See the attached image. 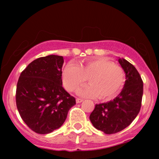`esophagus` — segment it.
Masks as SVG:
<instances>
[{"instance_id": "obj_1", "label": "esophagus", "mask_w": 159, "mask_h": 159, "mask_svg": "<svg viewBox=\"0 0 159 159\" xmlns=\"http://www.w3.org/2000/svg\"><path fill=\"white\" fill-rule=\"evenodd\" d=\"M84 101L83 98H76V102L77 103H81L82 102Z\"/></svg>"}]
</instances>
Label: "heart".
I'll list each match as a JSON object with an SVG mask.
<instances>
[{"label": "heart", "instance_id": "heart-1", "mask_svg": "<svg viewBox=\"0 0 159 159\" xmlns=\"http://www.w3.org/2000/svg\"><path fill=\"white\" fill-rule=\"evenodd\" d=\"M88 78L90 84L78 90L81 96L110 99L114 97L124 82V72L121 67L104 58H97L78 65L69 62L62 72L65 88L74 91L83 84Z\"/></svg>", "mask_w": 159, "mask_h": 159}]
</instances>
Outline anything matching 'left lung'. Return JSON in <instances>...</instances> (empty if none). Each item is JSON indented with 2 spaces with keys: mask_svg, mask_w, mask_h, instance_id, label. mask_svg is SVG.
<instances>
[{
  "mask_svg": "<svg viewBox=\"0 0 159 159\" xmlns=\"http://www.w3.org/2000/svg\"><path fill=\"white\" fill-rule=\"evenodd\" d=\"M118 62L125 74L123 90L114 100L96 104L90 116L93 125L107 134L119 132L132 123L139 113L143 96V81L135 67L123 58Z\"/></svg>",
  "mask_w": 159,
  "mask_h": 159,
  "instance_id": "8db88e82",
  "label": "left lung"
}]
</instances>
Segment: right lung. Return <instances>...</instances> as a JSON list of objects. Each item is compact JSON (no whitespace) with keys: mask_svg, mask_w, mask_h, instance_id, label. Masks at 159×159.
Segmentation results:
<instances>
[{"mask_svg":"<svg viewBox=\"0 0 159 159\" xmlns=\"http://www.w3.org/2000/svg\"><path fill=\"white\" fill-rule=\"evenodd\" d=\"M63 57H43L32 61L21 72L16 87V106L23 121L38 134L59 129L75 98L62 82Z\"/></svg>","mask_w":159,"mask_h":159,"instance_id":"right-lung-1","label":"right lung"}]
</instances>
